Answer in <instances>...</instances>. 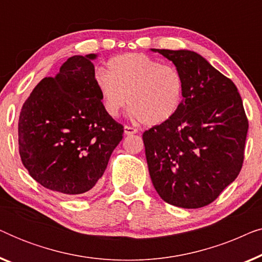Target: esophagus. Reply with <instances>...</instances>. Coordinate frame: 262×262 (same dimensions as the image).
<instances>
[{
  "instance_id": "esophagus-1",
  "label": "esophagus",
  "mask_w": 262,
  "mask_h": 262,
  "mask_svg": "<svg viewBox=\"0 0 262 262\" xmlns=\"http://www.w3.org/2000/svg\"><path fill=\"white\" fill-rule=\"evenodd\" d=\"M124 132H125V135H126V136L136 135L138 132V128L132 127V126H130V125H126V126H125V128H124Z\"/></svg>"
}]
</instances>
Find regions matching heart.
Segmentation results:
<instances>
[{"label": "heart", "mask_w": 262, "mask_h": 262, "mask_svg": "<svg viewBox=\"0 0 262 262\" xmlns=\"http://www.w3.org/2000/svg\"><path fill=\"white\" fill-rule=\"evenodd\" d=\"M95 84L108 116H119L127 102L132 116L148 126L171 119L184 101L181 71L144 53H124L111 58L107 73L95 75Z\"/></svg>", "instance_id": "heart-1"}]
</instances>
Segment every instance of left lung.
<instances>
[{"mask_svg":"<svg viewBox=\"0 0 262 262\" xmlns=\"http://www.w3.org/2000/svg\"><path fill=\"white\" fill-rule=\"evenodd\" d=\"M152 51L181 71L185 93L171 119L143 134L150 178L166 203L199 209L214 202L241 171L248 119L234 82L198 53Z\"/></svg>","mask_w":262,"mask_h":262,"instance_id":"left-lung-1","label":"left lung"}]
</instances>
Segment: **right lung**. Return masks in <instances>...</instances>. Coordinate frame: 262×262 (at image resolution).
<instances>
[{"instance_id": "obj_1", "label": "right lung", "mask_w": 262, "mask_h": 262, "mask_svg": "<svg viewBox=\"0 0 262 262\" xmlns=\"http://www.w3.org/2000/svg\"><path fill=\"white\" fill-rule=\"evenodd\" d=\"M95 57H70L55 77L42 78L19 117V154L28 174L66 195L94 189L124 134L102 107Z\"/></svg>"}]
</instances>
